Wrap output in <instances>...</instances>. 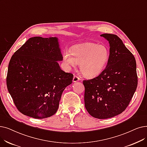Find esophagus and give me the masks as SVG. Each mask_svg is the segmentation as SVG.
Here are the masks:
<instances>
[{"instance_id": "1", "label": "esophagus", "mask_w": 147, "mask_h": 147, "mask_svg": "<svg viewBox=\"0 0 147 147\" xmlns=\"http://www.w3.org/2000/svg\"><path fill=\"white\" fill-rule=\"evenodd\" d=\"M79 80H80V78L79 77H78L77 76H74L73 79V82H78Z\"/></svg>"}]
</instances>
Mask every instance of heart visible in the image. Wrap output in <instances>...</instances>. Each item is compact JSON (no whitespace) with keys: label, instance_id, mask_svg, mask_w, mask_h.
Instances as JSON below:
<instances>
[{"label":"heart","instance_id":"heart-1","mask_svg":"<svg viewBox=\"0 0 147 147\" xmlns=\"http://www.w3.org/2000/svg\"><path fill=\"white\" fill-rule=\"evenodd\" d=\"M63 61L68 67H75L80 63V70L86 78H93L100 74L109 61L110 52L103 44L87 42L75 46L63 53Z\"/></svg>","mask_w":147,"mask_h":147}]
</instances>
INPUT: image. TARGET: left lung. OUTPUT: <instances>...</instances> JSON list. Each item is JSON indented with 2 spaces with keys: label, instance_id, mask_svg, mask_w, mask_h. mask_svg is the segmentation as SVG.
Returning <instances> with one entry per match:
<instances>
[{
  "label": "left lung",
  "instance_id": "1",
  "mask_svg": "<svg viewBox=\"0 0 147 147\" xmlns=\"http://www.w3.org/2000/svg\"><path fill=\"white\" fill-rule=\"evenodd\" d=\"M109 42L110 56L98 76L84 80V101L88 112L98 119L122 113L128 106L138 86L135 57L116 35H100Z\"/></svg>",
  "mask_w": 147,
  "mask_h": 147
}]
</instances>
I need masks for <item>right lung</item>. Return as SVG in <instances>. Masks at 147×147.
<instances>
[{
    "mask_svg": "<svg viewBox=\"0 0 147 147\" xmlns=\"http://www.w3.org/2000/svg\"><path fill=\"white\" fill-rule=\"evenodd\" d=\"M58 38H30L10 59L6 85L18 109L25 115L43 119L54 115L73 75L61 69Z\"/></svg>",
    "mask_w": 147,
    "mask_h": 147,
    "instance_id": "add662e5",
    "label": "right lung"
}]
</instances>
